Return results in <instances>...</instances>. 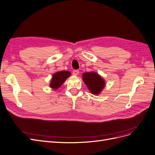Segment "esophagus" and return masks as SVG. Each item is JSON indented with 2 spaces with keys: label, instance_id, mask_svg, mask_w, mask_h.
I'll return each instance as SVG.
<instances>
[{
  "label": "esophagus",
  "instance_id": "esophagus-1",
  "mask_svg": "<svg viewBox=\"0 0 155 155\" xmlns=\"http://www.w3.org/2000/svg\"><path fill=\"white\" fill-rule=\"evenodd\" d=\"M78 74H79V71L78 70L73 71V74H74V75L77 76V75H78Z\"/></svg>",
  "mask_w": 155,
  "mask_h": 155
}]
</instances>
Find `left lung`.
I'll return each instance as SVG.
<instances>
[{"label":"left lung","instance_id":"8db88e82","mask_svg":"<svg viewBox=\"0 0 155 155\" xmlns=\"http://www.w3.org/2000/svg\"><path fill=\"white\" fill-rule=\"evenodd\" d=\"M82 77L83 81L87 85L89 91L94 95L100 94L106 85L105 80L97 72H84Z\"/></svg>","mask_w":155,"mask_h":155}]
</instances>
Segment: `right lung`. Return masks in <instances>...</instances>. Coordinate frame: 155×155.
Here are the masks:
<instances>
[{"instance_id":"obj_1","label":"right lung","mask_w":155,"mask_h":155,"mask_svg":"<svg viewBox=\"0 0 155 155\" xmlns=\"http://www.w3.org/2000/svg\"><path fill=\"white\" fill-rule=\"evenodd\" d=\"M71 76V73L67 71H63L55 72L52 74L49 87L54 90L59 88L65 80Z\"/></svg>"}]
</instances>
